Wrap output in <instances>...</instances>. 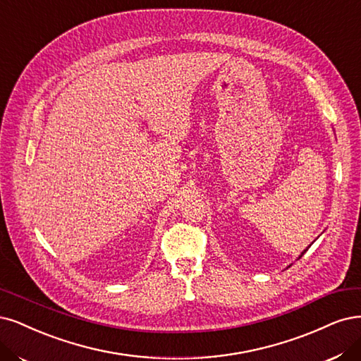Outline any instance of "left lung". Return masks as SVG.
Wrapping results in <instances>:
<instances>
[{"label":"left lung","mask_w":361,"mask_h":361,"mask_svg":"<svg viewBox=\"0 0 361 361\" xmlns=\"http://www.w3.org/2000/svg\"><path fill=\"white\" fill-rule=\"evenodd\" d=\"M309 246H310V245H309ZM309 246H307V247H306V250H305V251H303V252H302V254H300V255H299V258H300V257H302V255H303V254H305V252H306V251H307V250H309ZM299 258H297V259H299ZM288 267H290V266H288Z\"/></svg>","instance_id":"1"}]
</instances>
